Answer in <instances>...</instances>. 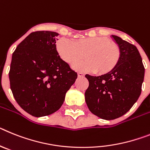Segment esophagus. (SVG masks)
Here are the masks:
<instances>
[{"label":"esophagus","mask_w":150,"mask_h":150,"mask_svg":"<svg viewBox=\"0 0 150 150\" xmlns=\"http://www.w3.org/2000/svg\"><path fill=\"white\" fill-rule=\"evenodd\" d=\"M84 76V75L83 73H81V72H79V73H78V77H79V78H83Z\"/></svg>","instance_id":"obj_1"}]
</instances>
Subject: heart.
<instances>
[{
  "mask_svg": "<svg viewBox=\"0 0 150 150\" xmlns=\"http://www.w3.org/2000/svg\"><path fill=\"white\" fill-rule=\"evenodd\" d=\"M59 56L69 64L86 58L88 61L73 65L75 69L95 71L103 75L111 71L120 59L121 50L116 43L105 37H88L70 41L61 38L57 44Z\"/></svg>",
  "mask_w": 150,
  "mask_h": 150,
  "instance_id": "1",
  "label": "heart"
}]
</instances>
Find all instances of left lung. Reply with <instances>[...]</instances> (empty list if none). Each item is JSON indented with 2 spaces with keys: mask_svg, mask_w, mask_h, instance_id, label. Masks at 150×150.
I'll return each instance as SVG.
<instances>
[{
  "mask_svg": "<svg viewBox=\"0 0 150 150\" xmlns=\"http://www.w3.org/2000/svg\"><path fill=\"white\" fill-rule=\"evenodd\" d=\"M121 50L120 59L113 70L100 76L86 75L89 87L85 101L91 112L112 120L130 110L141 93L145 69L137 48L120 37L111 35Z\"/></svg>",
  "mask_w": 150,
  "mask_h": 150,
  "instance_id": "1",
  "label": "left lung"
}]
</instances>
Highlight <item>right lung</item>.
<instances>
[{
	"mask_svg": "<svg viewBox=\"0 0 150 150\" xmlns=\"http://www.w3.org/2000/svg\"><path fill=\"white\" fill-rule=\"evenodd\" d=\"M58 35L49 31L32 32L13 53L10 89L20 107L33 116L57 112L78 77L59 56Z\"/></svg>",
	"mask_w": 150,
	"mask_h": 150,
	"instance_id": "right-lung-1",
	"label": "right lung"
}]
</instances>
